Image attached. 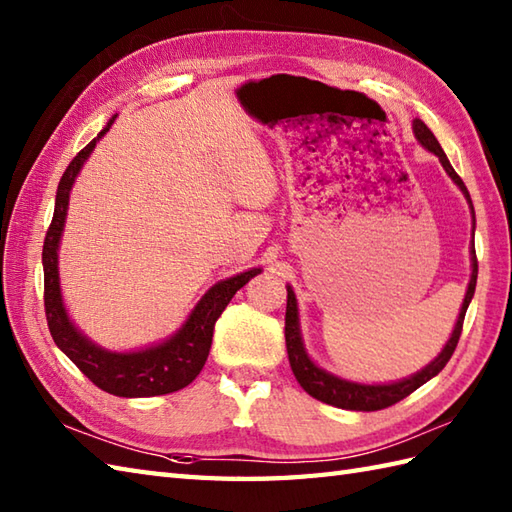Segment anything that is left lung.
<instances>
[{"instance_id": "left-lung-1", "label": "left lung", "mask_w": 512, "mask_h": 512, "mask_svg": "<svg viewBox=\"0 0 512 512\" xmlns=\"http://www.w3.org/2000/svg\"><path fill=\"white\" fill-rule=\"evenodd\" d=\"M413 134L420 140L422 147H427L429 151H433L442 162V167L447 169V173L451 176V180L458 184L462 189V193L466 195V200L471 204L473 211V202L471 195L466 191V184L462 182V178L455 173V169L451 167V162L444 154L438 138L431 134V129L424 125L420 118L413 121ZM473 222H475V211H473ZM471 255H473V273H471V281H469V290H466V297L462 303L460 317L458 323H455V330L451 334V339L444 345V350L440 352V356L433 361L431 365H427L418 372L416 376L400 380V383H391V385H358V383H347V380L336 378L328 372H323L317 365H314L306 350H303L301 343V334H299V317H297V299L292 288H288V303H286V350H288V361L292 367V374L299 380V385L308 391L312 398H317L325 405L332 407H341V409H352V411H378V409H387L391 405H396L402 398H407L409 394H413L418 387H422L427 380H431L436 374H440L444 365L449 363V358L453 356L455 347H458L460 334H462V325H464V314L469 303L473 299L475 292V284H477V255H475V244L471 246Z\"/></svg>"}]
</instances>
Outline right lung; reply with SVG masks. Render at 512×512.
<instances>
[{"label": "right lung", "mask_w": 512, "mask_h": 512, "mask_svg": "<svg viewBox=\"0 0 512 512\" xmlns=\"http://www.w3.org/2000/svg\"><path fill=\"white\" fill-rule=\"evenodd\" d=\"M116 116L110 118L103 132L90 140L74 160L63 171L57 202H54V215L48 226L46 239H43V306H46V319L54 343L59 350L70 358V361L88 376L92 383L107 391V394L123 396V398H145V396H162L171 394L193 383L195 376L202 372L206 356L211 350L215 321L233 299L235 292L246 286L250 279L262 273L259 268L248 270L237 277L215 284L200 299L198 306L191 312L182 330L171 336L167 343L149 347L143 352L116 354L101 350L99 345L85 339V336L74 328L68 319V312L63 308L61 288H59V268H57V248L65 222V211H68L70 189L74 184L76 173L83 167L85 158L96 147L105 132H110Z\"/></svg>", "instance_id": "right-lung-1"}]
</instances>
